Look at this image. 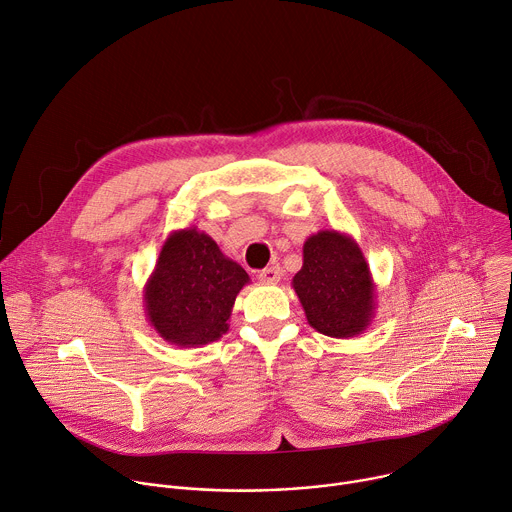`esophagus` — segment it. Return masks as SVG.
<instances>
[{"label": "esophagus", "mask_w": 512, "mask_h": 512, "mask_svg": "<svg viewBox=\"0 0 512 512\" xmlns=\"http://www.w3.org/2000/svg\"><path fill=\"white\" fill-rule=\"evenodd\" d=\"M259 282H261V284H269V286L280 282V267H277V265L265 267V269L259 273Z\"/></svg>", "instance_id": "34e87169"}]
</instances>
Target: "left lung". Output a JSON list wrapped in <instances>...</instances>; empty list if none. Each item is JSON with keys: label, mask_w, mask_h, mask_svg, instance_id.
<instances>
[{"label": "left lung", "mask_w": 512, "mask_h": 512, "mask_svg": "<svg viewBox=\"0 0 512 512\" xmlns=\"http://www.w3.org/2000/svg\"><path fill=\"white\" fill-rule=\"evenodd\" d=\"M292 288L314 331L335 339L361 335L376 314V284L347 232L320 230L304 243Z\"/></svg>", "instance_id": "obj_1"}]
</instances>
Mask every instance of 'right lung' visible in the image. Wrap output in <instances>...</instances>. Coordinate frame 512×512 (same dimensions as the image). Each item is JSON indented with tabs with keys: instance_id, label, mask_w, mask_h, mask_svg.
Instances as JSON below:
<instances>
[{
	"instance_id": "obj_1",
	"label": "right lung",
	"mask_w": 512,
	"mask_h": 512,
	"mask_svg": "<svg viewBox=\"0 0 512 512\" xmlns=\"http://www.w3.org/2000/svg\"><path fill=\"white\" fill-rule=\"evenodd\" d=\"M249 273L196 226L173 230L147 280L151 327L175 347H202L228 331V318Z\"/></svg>"
}]
</instances>
